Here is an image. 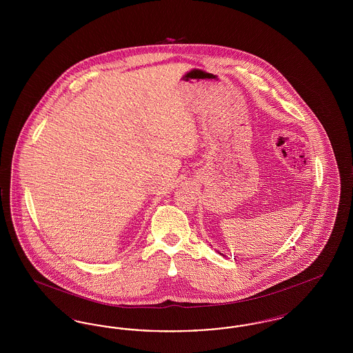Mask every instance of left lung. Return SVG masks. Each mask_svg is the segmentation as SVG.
<instances>
[{
    "instance_id": "left-lung-1",
    "label": "left lung",
    "mask_w": 353,
    "mask_h": 353,
    "mask_svg": "<svg viewBox=\"0 0 353 353\" xmlns=\"http://www.w3.org/2000/svg\"><path fill=\"white\" fill-rule=\"evenodd\" d=\"M219 254H221V252H219Z\"/></svg>"
}]
</instances>
